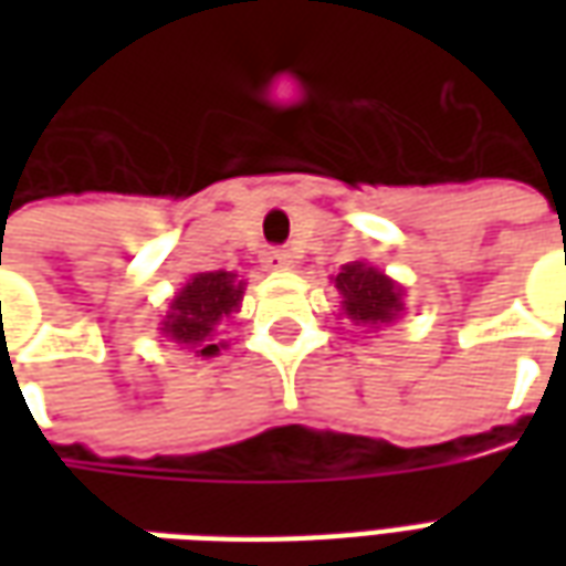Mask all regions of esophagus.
<instances>
[{
  "instance_id": "esophagus-1",
  "label": "esophagus",
  "mask_w": 566,
  "mask_h": 566,
  "mask_svg": "<svg viewBox=\"0 0 566 566\" xmlns=\"http://www.w3.org/2000/svg\"><path fill=\"white\" fill-rule=\"evenodd\" d=\"M263 266H266V270H291V266H294V258H291V251H284V248H270V251L263 254Z\"/></svg>"
}]
</instances>
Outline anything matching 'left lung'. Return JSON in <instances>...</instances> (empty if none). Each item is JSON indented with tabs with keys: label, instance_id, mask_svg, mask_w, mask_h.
<instances>
[{
	"label": "left lung",
	"instance_id": "left-lung-1",
	"mask_svg": "<svg viewBox=\"0 0 566 566\" xmlns=\"http://www.w3.org/2000/svg\"><path fill=\"white\" fill-rule=\"evenodd\" d=\"M336 291L343 294V308L348 318L364 327L391 324L403 312V291L385 272L367 263H345L343 272L333 279Z\"/></svg>",
	"mask_w": 566,
	"mask_h": 566
}]
</instances>
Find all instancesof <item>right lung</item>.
<instances>
[{
  "mask_svg": "<svg viewBox=\"0 0 566 566\" xmlns=\"http://www.w3.org/2000/svg\"><path fill=\"white\" fill-rule=\"evenodd\" d=\"M242 294L245 282H239L233 272H197L169 303L160 331L172 343L197 348L199 357L218 355L221 343H214V327L239 312Z\"/></svg>",
  "mask_w": 566,
  "mask_h": 566,
  "instance_id": "right-lung-1",
  "label": "right lung"
}]
</instances>
